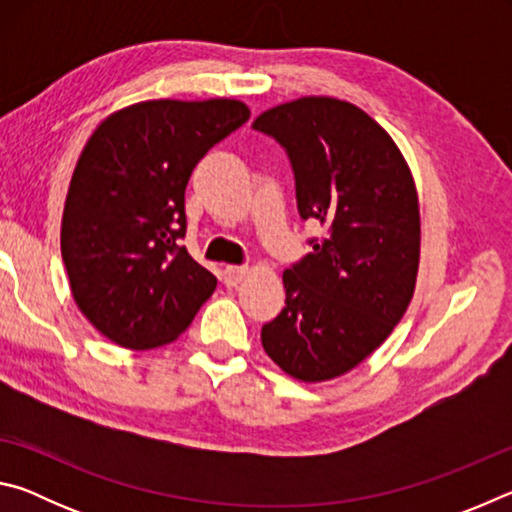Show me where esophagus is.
Masks as SVG:
<instances>
[{"instance_id": "1", "label": "esophagus", "mask_w": 512, "mask_h": 512, "mask_svg": "<svg viewBox=\"0 0 512 512\" xmlns=\"http://www.w3.org/2000/svg\"><path fill=\"white\" fill-rule=\"evenodd\" d=\"M248 268L246 266H225L223 271V282L228 284V287H237V284L244 280Z\"/></svg>"}]
</instances>
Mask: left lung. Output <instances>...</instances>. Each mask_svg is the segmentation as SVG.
I'll use <instances>...</instances> for the list:
<instances>
[{
    "mask_svg": "<svg viewBox=\"0 0 512 512\" xmlns=\"http://www.w3.org/2000/svg\"><path fill=\"white\" fill-rule=\"evenodd\" d=\"M253 128L287 153L302 221L323 237L284 271L287 300L262 327L268 357L300 381L352 370L400 323L413 298L420 214L411 171L375 119L348 101L305 97Z\"/></svg>",
    "mask_w": 512,
    "mask_h": 512,
    "instance_id": "left-lung-1",
    "label": "left lung"
}]
</instances>
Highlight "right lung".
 I'll list each match as a JSON object with an SVG mask.
<instances>
[{
	"instance_id": "add662e5",
	"label": "right lung",
	"mask_w": 512,
	"mask_h": 512,
	"mask_svg": "<svg viewBox=\"0 0 512 512\" xmlns=\"http://www.w3.org/2000/svg\"><path fill=\"white\" fill-rule=\"evenodd\" d=\"M250 117L235 99L144 101L94 131L69 183L60 250L83 316L121 348L178 339L216 277L185 239L198 160Z\"/></svg>"
}]
</instances>
